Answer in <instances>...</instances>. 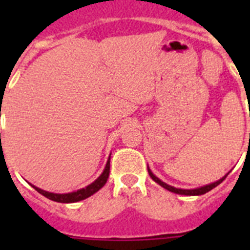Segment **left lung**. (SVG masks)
<instances>
[{"label": "left lung", "mask_w": 250, "mask_h": 250, "mask_svg": "<svg viewBox=\"0 0 250 250\" xmlns=\"http://www.w3.org/2000/svg\"><path fill=\"white\" fill-rule=\"evenodd\" d=\"M148 172H149V175H150V178H152L156 183H158L161 187H164L165 189L170 190V192H174V193H178V194H186V196H200V194H205L206 192H209V190H211L217 186H219V184H221V183L225 180L226 176H227V175H226V176H223L222 179H219L218 182L211 183V184H209V186L201 187V188H196V189H179V188H174V187L168 186V184L164 183L162 180H160V179L157 178L156 175L153 174L152 171L149 170V167H148Z\"/></svg>", "instance_id": "1"}]
</instances>
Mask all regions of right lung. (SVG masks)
<instances>
[{"label": "right lung", "instance_id": "right-lung-1", "mask_svg": "<svg viewBox=\"0 0 250 250\" xmlns=\"http://www.w3.org/2000/svg\"><path fill=\"white\" fill-rule=\"evenodd\" d=\"M109 172H110V158L107 161V164H106L105 170L101 174V176L93 182L92 184L86 187V188H83V189L76 190V192H72V193H66V194H57V193H49V192H45V190L40 189V188H36V187H33L35 189L41 193L42 196H45L49 200H52V201L56 202H62V204H70V202H78L82 201L84 198L89 197L93 193H96L97 190H100L102 187L105 186L106 182H107V178H109Z\"/></svg>", "mask_w": 250, "mask_h": 250}]
</instances>
